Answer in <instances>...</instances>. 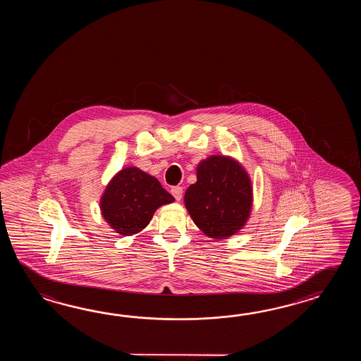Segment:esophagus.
<instances>
[{"label": "esophagus", "instance_id": "1", "mask_svg": "<svg viewBox=\"0 0 361 361\" xmlns=\"http://www.w3.org/2000/svg\"><path fill=\"white\" fill-rule=\"evenodd\" d=\"M171 195L176 197L177 201H180L182 196H183V188H182V187H179V185H177V187H173V188H171Z\"/></svg>", "mask_w": 361, "mask_h": 361}]
</instances>
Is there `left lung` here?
<instances>
[{"label":"left lung","mask_w":361,"mask_h":361,"mask_svg":"<svg viewBox=\"0 0 361 361\" xmlns=\"http://www.w3.org/2000/svg\"><path fill=\"white\" fill-rule=\"evenodd\" d=\"M196 176V183L184 193L193 223L216 240L238 233L253 207V185L246 170L230 156L213 154L200 162Z\"/></svg>","instance_id":"1"}]
</instances>
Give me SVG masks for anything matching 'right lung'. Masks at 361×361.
<instances>
[{
	"mask_svg": "<svg viewBox=\"0 0 361 361\" xmlns=\"http://www.w3.org/2000/svg\"><path fill=\"white\" fill-rule=\"evenodd\" d=\"M174 197L162 188L156 178L129 166L109 180L100 199V212L112 230L131 236L146 228L154 212Z\"/></svg>",
	"mask_w": 361,
	"mask_h": 361,
	"instance_id": "add662e5",
	"label": "right lung"
}]
</instances>
